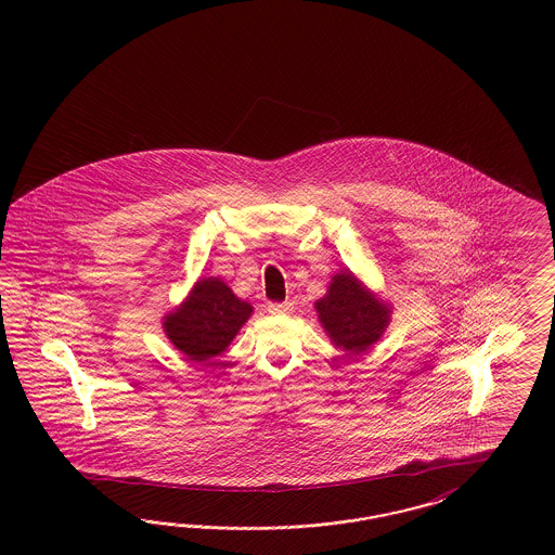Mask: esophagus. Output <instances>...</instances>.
<instances>
[{
  "mask_svg": "<svg viewBox=\"0 0 555 555\" xmlns=\"http://www.w3.org/2000/svg\"><path fill=\"white\" fill-rule=\"evenodd\" d=\"M268 312L270 314H291L293 306H291L289 301H285V304H268Z\"/></svg>",
  "mask_w": 555,
  "mask_h": 555,
  "instance_id": "esophagus-1",
  "label": "esophagus"
}]
</instances>
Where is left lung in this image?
<instances>
[{
    "mask_svg": "<svg viewBox=\"0 0 555 555\" xmlns=\"http://www.w3.org/2000/svg\"><path fill=\"white\" fill-rule=\"evenodd\" d=\"M314 308L328 339L349 356L364 353L376 344L393 314V306L370 291L349 268L333 274Z\"/></svg>",
    "mask_w": 555,
    "mask_h": 555,
    "instance_id": "left-lung-1",
    "label": "left lung"
}]
</instances>
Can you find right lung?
<instances>
[{
	"label": "right lung",
	"instance_id": "1",
	"mask_svg": "<svg viewBox=\"0 0 555 555\" xmlns=\"http://www.w3.org/2000/svg\"><path fill=\"white\" fill-rule=\"evenodd\" d=\"M251 312L254 306L222 279L202 276L185 299L162 318V328L186 360L206 362L231 345Z\"/></svg>",
	"mask_w": 555,
	"mask_h": 555
}]
</instances>
